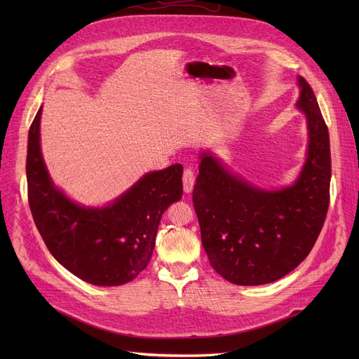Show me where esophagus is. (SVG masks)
<instances>
[{
    "label": "esophagus",
    "instance_id": "34e87169",
    "mask_svg": "<svg viewBox=\"0 0 359 359\" xmlns=\"http://www.w3.org/2000/svg\"><path fill=\"white\" fill-rule=\"evenodd\" d=\"M194 186V173L190 169H186L182 173V187L184 193H191Z\"/></svg>",
    "mask_w": 359,
    "mask_h": 359
}]
</instances>
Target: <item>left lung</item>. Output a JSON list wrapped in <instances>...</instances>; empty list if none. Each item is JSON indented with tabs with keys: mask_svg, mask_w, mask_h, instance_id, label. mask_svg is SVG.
<instances>
[{
	"mask_svg": "<svg viewBox=\"0 0 359 359\" xmlns=\"http://www.w3.org/2000/svg\"><path fill=\"white\" fill-rule=\"evenodd\" d=\"M297 107L306 116L307 157L290 186L262 189L233 173L210 149L193 190L202 245L211 266L240 286L273 283L306 259L330 205L328 127L307 81L298 76Z\"/></svg>",
	"mask_w": 359,
	"mask_h": 359,
	"instance_id": "8db88e82",
	"label": "left lung"
}]
</instances>
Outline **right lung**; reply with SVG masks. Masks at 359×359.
Masks as SVG:
<instances>
[{"label": "right lung", "mask_w": 359, "mask_h": 359, "mask_svg": "<svg viewBox=\"0 0 359 359\" xmlns=\"http://www.w3.org/2000/svg\"><path fill=\"white\" fill-rule=\"evenodd\" d=\"M40 107L28 132L27 181L32 219L50 255L95 286H119L145 269L161 215L182 196V166L148 172L103 206L70 199L52 181L40 147Z\"/></svg>", "instance_id": "obj_1"}]
</instances>
